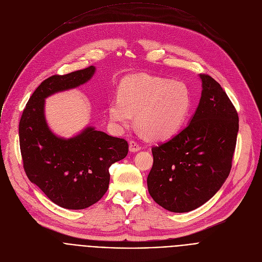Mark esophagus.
<instances>
[{"label":"esophagus","instance_id":"1","mask_svg":"<svg viewBox=\"0 0 262 262\" xmlns=\"http://www.w3.org/2000/svg\"><path fill=\"white\" fill-rule=\"evenodd\" d=\"M141 149L140 145L136 141H129V151L130 152H137Z\"/></svg>","mask_w":262,"mask_h":262}]
</instances>
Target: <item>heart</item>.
<instances>
[{
    "mask_svg": "<svg viewBox=\"0 0 262 262\" xmlns=\"http://www.w3.org/2000/svg\"><path fill=\"white\" fill-rule=\"evenodd\" d=\"M191 106V97L180 82L133 74L123 80L119 97L107 107L111 121L126 126L133 120L152 140H164L174 135L184 122Z\"/></svg>",
    "mask_w": 262,
    "mask_h": 262,
    "instance_id": "heart-1",
    "label": "heart"
}]
</instances>
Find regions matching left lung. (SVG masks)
Segmentation results:
<instances>
[{
    "instance_id": "left-lung-1",
    "label": "left lung",
    "mask_w": 262,
    "mask_h": 262,
    "mask_svg": "<svg viewBox=\"0 0 262 262\" xmlns=\"http://www.w3.org/2000/svg\"><path fill=\"white\" fill-rule=\"evenodd\" d=\"M199 77L201 98L189 124L151 149L148 192L172 212L194 210L215 195L230 173L236 145L234 105L216 81L207 74Z\"/></svg>"
}]
</instances>
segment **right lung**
<instances>
[{
  "mask_svg": "<svg viewBox=\"0 0 262 262\" xmlns=\"http://www.w3.org/2000/svg\"><path fill=\"white\" fill-rule=\"evenodd\" d=\"M94 66L43 81L30 97L19 121V145L24 169L55 204L67 209H84L101 199L108 188L112 164L128 152L124 139L93 126L69 139L55 135L48 125L46 98L87 83Z\"/></svg>",
  "mask_w": 262,
  "mask_h": 262,
  "instance_id": "1",
  "label": "right lung"
}]
</instances>
